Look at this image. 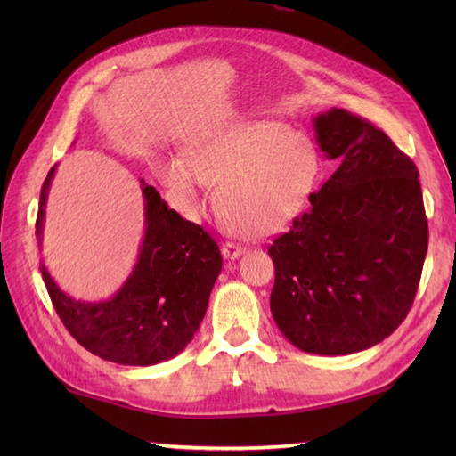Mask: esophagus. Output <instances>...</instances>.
Segmentation results:
<instances>
[{
	"instance_id": "obj_1",
	"label": "esophagus",
	"mask_w": 456,
	"mask_h": 456,
	"mask_svg": "<svg viewBox=\"0 0 456 456\" xmlns=\"http://www.w3.org/2000/svg\"><path fill=\"white\" fill-rule=\"evenodd\" d=\"M243 253H245V248L240 247V245H235V243H225V245L221 247V255L225 256V258H229V260H235Z\"/></svg>"
}]
</instances>
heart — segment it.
Instances as JSON below:
<instances>
[{"label": "heart", "instance_id": "heart-1", "mask_svg": "<svg viewBox=\"0 0 456 456\" xmlns=\"http://www.w3.org/2000/svg\"><path fill=\"white\" fill-rule=\"evenodd\" d=\"M323 174L317 144L286 123L247 119L201 133L188 157H170L160 170L167 186L198 198L217 186L216 211L225 227L248 239L286 229L315 193Z\"/></svg>", "mask_w": 456, "mask_h": 456}]
</instances>
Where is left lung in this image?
Instances as JSON below:
<instances>
[{
  "mask_svg": "<svg viewBox=\"0 0 456 456\" xmlns=\"http://www.w3.org/2000/svg\"><path fill=\"white\" fill-rule=\"evenodd\" d=\"M315 141L337 170L268 248L270 312L299 351L351 354L390 337L418 292L429 229L419 172L370 121L329 110Z\"/></svg>",
  "mask_w": 456,
  "mask_h": 456,
  "instance_id": "1",
  "label": "left lung"
}]
</instances>
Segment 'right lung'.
Wrapping results in <instances>:
<instances>
[{
    "instance_id": "obj_1",
    "label": "right lung",
    "mask_w": 456,
    "mask_h": 456,
    "mask_svg": "<svg viewBox=\"0 0 456 456\" xmlns=\"http://www.w3.org/2000/svg\"><path fill=\"white\" fill-rule=\"evenodd\" d=\"M56 167L43 183L37 239L43 243L45 206ZM144 237L133 273L110 299L84 302L62 292L41 265V274L64 327L103 361L151 366L182 353L196 335L223 260L216 240L168 209L160 193L141 180Z\"/></svg>"
}]
</instances>
